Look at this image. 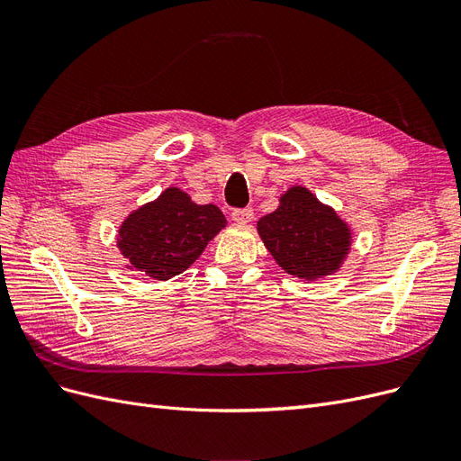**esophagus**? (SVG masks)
Returning <instances> with one entry per match:
<instances>
[{"label":"esophagus","mask_w":461,"mask_h":461,"mask_svg":"<svg viewBox=\"0 0 461 461\" xmlns=\"http://www.w3.org/2000/svg\"><path fill=\"white\" fill-rule=\"evenodd\" d=\"M254 219V209L252 207H244V209H234L232 212V221L239 222V225H246Z\"/></svg>","instance_id":"esophagus-1"}]
</instances>
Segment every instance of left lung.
Segmentation results:
<instances>
[{"label": "left lung", "mask_w": 461, "mask_h": 461, "mask_svg": "<svg viewBox=\"0 0 461 461\" xmlns=\"http://www.w3.org/2000/svg\"><path fill=\"white\" fill-rule=\"evenodd\" d=\"M273 259L288 275L317 281L337 273L352 248L348 222L305 186H290L273 213L258 221Z\"/></svg>", "instance_id": "1"}]
</instances>
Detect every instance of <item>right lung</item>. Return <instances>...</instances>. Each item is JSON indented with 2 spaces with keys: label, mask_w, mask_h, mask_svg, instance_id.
Returning <instances> with one entry per match:
<instances>
[{
  "label": "right lung",
  "mask_w": 461,
  "mask_h": 461,
  "mask_svg": "<svg viewBox=\"0 0 461 461\" xmlns=\"http://www.w3.org/2000/svg\"><path fill=\"white\" fill-rule=\"evenodd\" d=\"M225 227L227 219L217 205H200L185 190L169 186L122 221L117 248L129 261L127 269L169 281L186 271Z\"/></svg>",
  "instance_id": "obj_1"
}]
</instances>
